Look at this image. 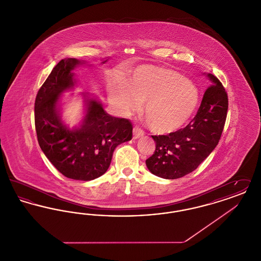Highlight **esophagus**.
Masks as SVG:
<instances>
[{"mask_svg": "<svg viewBox=\"0 0 261 261\" xmlns=\"http://www.w3.org/2000/svg\"><path fill=\"white\" fill-rule=\"evenodd\" d=\"M142 136H144V131L139 126H135L133 128V138L138 139V138Z\"/></svg>", "mask_w": 261, "mask_h": 261, "instance_id": "esophagus-1", "label": "esophagus"}]
</instances>
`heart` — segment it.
<instances>
[{
	"instance_id": "obj_1",
	"label": "heart",
	"mask_w": 261,
	"mask_h": 261,
	"mask_svg": "<svg viewBox=\"0 0 261 261\" xmlns=\"http://www.w3.org/2000/svg\"><path fill=\"white\" fill-rule=\"evenodd\" d=\"M109 98L121 115L136 112L144 102V115L149 129L168 134L186 124L199 105L197 88L184 75L172 69L145 65L137 68L124 82L114 80Z\"/></svg>"
}]
</instances>
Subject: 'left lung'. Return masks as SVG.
Wrapping results in <instances>:
<instances>
[{
    "instance_id": "obj_1",
    "label": "left lung",
    "mask_w": 261,
    "mask_h": 261,
    "mask_svg": "<svg viewBox=\"0 0 261 261\" xmlns=\"http://www.w3.org/2000/svg\"><path fill=\"white\" fill-rule=\"evenodd\" d=\"M207 77L211 85L191 122L168 135L151 136L155 149L146 164L155 176L178 179L191 173L217 146L227 117L228 95L214 75Z\"/></svg>"
}]
</instances>
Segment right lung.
<instances>
[{"instance_id":"obj_1","label":"right lung","mask_w":261,"mask_h":261,"mask_svg":"<svg viewBox=\"0 0 261 261\" xmlns=\"http://www.w3.org/2000/svg\"><path fill=\"white\" fill-rule=\"evenodd\" d=\"M82 62H59L38 91L35 128L38 143L51 164L65 177L90 181L106 173L114 149L132 139L133 126L126 118L113 117L97 99H89L81 126L74 130L62 123L58 109L62 92L74 85L72 70Z\"/></svg>"}]
</instances>
